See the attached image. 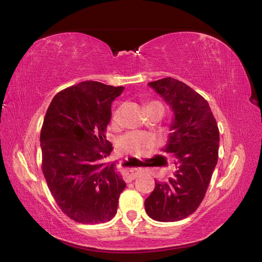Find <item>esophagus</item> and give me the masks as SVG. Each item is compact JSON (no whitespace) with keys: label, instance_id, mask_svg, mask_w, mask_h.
Listing matches in <instances>:
<instances>
[{"label":"esophagus","instance_id":"1","mask_svg":"<svg viewBox=\"0 0 262 262\" xmlns=\"http://www.w3.org/2000/svg\"><path fill=\"white\" fill-rule=\"evenodd\" d=\"M138 175H139V170L138 169H131L127 172V174H125V181L131 182L132 180L137 179Z\"/></svg>","mask_w":262,"mask_h":262}]
</instances>
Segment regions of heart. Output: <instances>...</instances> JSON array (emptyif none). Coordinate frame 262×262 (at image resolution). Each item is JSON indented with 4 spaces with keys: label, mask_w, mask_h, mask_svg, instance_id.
I'll use <instances>...</instances> for the list:
<instances>
[{
    "label": "heart",
    "mask_w": 262,
    "mask_h": 262,
    "mask_svg": "<svg viewBox=\"0 0 262 262\" xmlns=\"http://www.w3.org/2000/svg\"><path fill=\"white\" fill-rule=\"evenodd\" d=\"M150 105H161L159 102H151ZM119 116V110H116L113 114V121H117ZM156 138L151 134H146L142 132H129L122 135L118 141V148L122 152H128L131 155L142 156L151 149L156 145Z\"/></svg>",
    "instance_id": "obj_1"
}]
</instances>
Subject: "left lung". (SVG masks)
Masks as SVG:
<instances>
[{
	"label": "left lung",
	"instance_id": "8db88e82",
	"mask_svg": "<svg viewBox=\"0 0 262 262\" xmlns=\"http://www.w3.org/2000/svg\"><path fill=\"white\" fill-rule=\"evenodd\" d=\"M170 106L173 119L162 148L173 154L176 171L167 182H156L145 200V210L154 221L179 222L201 204L218 160L219 130L207 101L172 77L148 82Z\"/></svg>",
	"mask_w": 262,
	"mask_h": 262
}]
</instances>
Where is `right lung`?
<instances>
[{"label": "right lung", "mask_w": 262, "mask_h": 262, "mask_svg": "<svg viewBox=\"0 0 262 262\" xmlns=\"http://www.w3.org/2000/svg\"><path fill=\"white\" fill-rule=\"evenodd\" d=\"M123 87L87 80L52 99L40 131L43 173L61 211L80 224H103L116 215L125 188L105 140L112 103Z\"/></svg>", "instance_id": "right-lung-1"}]
</instances>
